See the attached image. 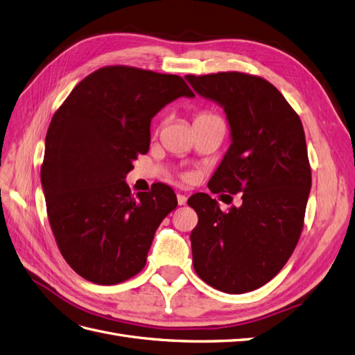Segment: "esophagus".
I'll return each mask as SVG.
<instances>
[{"instance_id":"obj_1","label":"esophagus","mask_w":355,"mask_h":355,"mask_svg":"<svg viewBox=\"0 0 355 355\" xmlns=\"http://www.w3.org/2000/svg\"><path fill=\"white\" fill-rule=\"evenodd\" d=\"M187 201H188V197H187V196L178 194V204H179V206H185Z\"/></svg>"}]
</instances>
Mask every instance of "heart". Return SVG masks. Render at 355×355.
<instances>
[{"label": "heart", "mask_w": 355, "mask_h": 355, "mask_svg": "<svg viewBox=\"0 0 355 355\" xmlns=\"http://www.w3.org/2000/svg\"><path fill=\"white\" fill-rule=\"evenodd\" d=\"M200 115H206V112H202V114H200ZM198 116V115H197Z\"/></svg>", "instance_id": "1"}]
</instances>
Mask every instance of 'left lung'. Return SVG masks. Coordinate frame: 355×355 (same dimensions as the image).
<instances>
[{
	"instance_id": "left-lung-1",
	"label": "left lung",
	"mask_w": 355,
	"mask_h": 355,
	"mask_svg": "<svg viewBox=\"0 0 355 355\" xmlns=\"http://www.w3.org/2000/svg\"><path fill=\"white\" fill-rule=\"evenodd\" d=\"M198 94L223 106L232 144L209 182L213 194L241 192L222 211L209 194L188 204L198 214L192 263L204 283L240 295L266 284L292 256L311 189L305 132L284 96L262 77L237 71L187 75Z\"/></svg>"
}]
</instances>
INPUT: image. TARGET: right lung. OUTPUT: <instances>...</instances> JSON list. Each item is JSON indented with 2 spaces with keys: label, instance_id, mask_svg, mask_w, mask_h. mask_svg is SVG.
Returning a JSON list of instances; mask_svg holds the SVG:
<instances>
[{
  "label": "right lung",
  "instance_id": "add662e5",
  "mask_svg": "<svg viewBox=\"0 0 355 355\" xmlns=\"http://www.w3.org/2000/svg\"><path fill=\"white\" fill-rule=\"evenodd\" d=\"M194 92L179 75L112 65L75 85L51 118L41 184L56 244L85 280L111 286L144 270L178 200L168 185L132 196L124 182L148 153L153 116Z\"/></svg>",
  "mask_w": 355,
  "mask_h": 355
}]
</instances>
